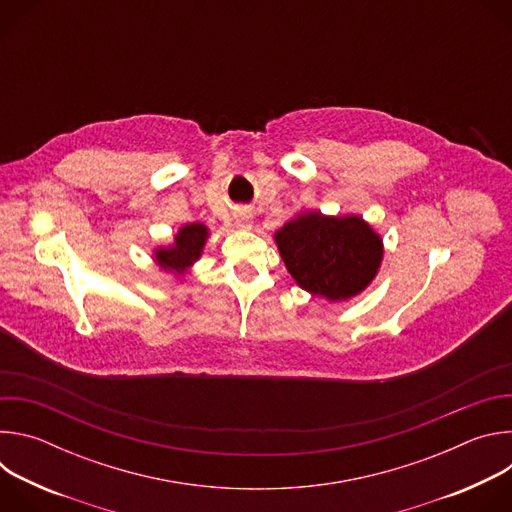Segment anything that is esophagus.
<instances>
[{
	"label": "esophagus",
	"mask_w": 512,
	"mask_h": 512,
	"mask_svg": "<svg viewBox=\"0 0 512 512\" xmlns=\"http://www.w3.org/2000/svg\"><path fill=\"white\" fill-rule=\"evenodd\" d=\"M235 221H237L239 227H247L249 221H251V214L247 210H237L235 212Z\"/></svg>",
	"instance_id": "34e87169"
}]
</instances>
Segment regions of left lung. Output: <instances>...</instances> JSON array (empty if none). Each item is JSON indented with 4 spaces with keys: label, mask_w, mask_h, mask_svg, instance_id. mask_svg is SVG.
Instances as JSON below:
<instances>
[{
    "label": "left lung",
    "mask_w": 512,
    "mask_h": 512,
    "mask_svg": "<svg viewBox=\"0 0 512 512\" xmlns=\"http://www.w3.org/2000/svg\"><path fill=\"white\" fill-rule=\"evenodd\" d=\"M275 243L298 285L330 302L360 294L383 259L381 237L360 216L300 214L275 233Z\"/></svg>",
    "instance_id": "left-lung-1"
}]
</instances>
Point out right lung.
<instances>
[{
  "label": "right lung",
  "instance_id": "obj_1",
  "mask_svg": "<svg viewBox=\"0 0 512 512\" xmlns=\"http://www.w3.org/2000/svg\"><path fill=\"white\" fill-rule=\"evenodd\" d=\"M206 237H208V229L204 225L200 223L186 225L174 237L172 247L156 249V259L164 269L182 273L200 257Z\"/></svg>",
  "mask_w": 512,
  "mask_h": 512
}]
</instances>
